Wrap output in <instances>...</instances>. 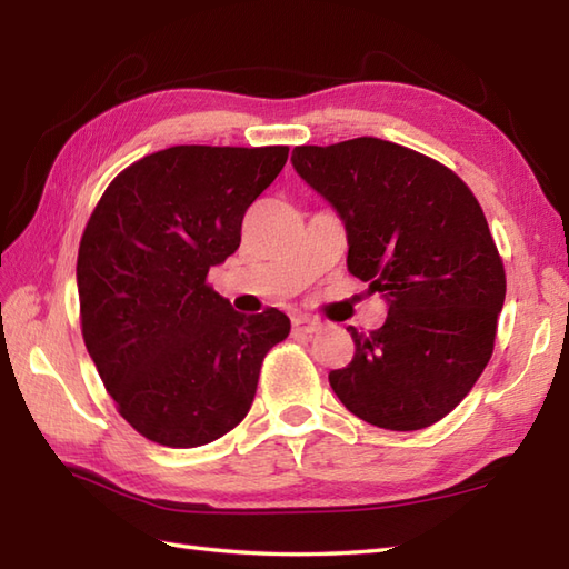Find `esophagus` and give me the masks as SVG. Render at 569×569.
<instances>
[{
    "label": "esophagus",
    "mask_w": 569,
    "mask_h": 569,
    "mask_svg": "<svg viewBox=\"0 0 569 569\" xmlns=\"http://www.w3.org/2000/svg\"><path fill=\"white\" fill-rule=\"evenodd\" d=\"M318 330H320V322L316 318H306V316L293 318V332L296 335H312Z\"/></svg>",
    "instance_id": "esophagus-1"
}]
</instances>
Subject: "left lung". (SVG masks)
I'll use <instances>...</instances> for the list:
<instances>
[{
    "mask_svg": "<svg viewBox=\"0 0 569 569\" xmlns=\"http://www.w3.org/2000/svg\"><path fill=\"white\" fill-rule=\"evenodd\" d=\"M293 168L347 229V269L389 300L379 330L330 371L347 410L386 430H420L462 401L489 365L506 271L475 192L450 168L359 137L296 147Z\"/></svg>",
    "mask_w": 569,
    "mask_h": 569,
    "instance_id": "8db88e82",
    "label": "left lung"
}]
</instances>
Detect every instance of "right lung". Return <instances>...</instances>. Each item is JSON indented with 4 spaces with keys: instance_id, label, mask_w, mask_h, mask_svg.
Masks as SVG:
<instances>
[{
    "instance_id": "right-lung-1",
    "label": "right lung",
    "mask_w": 569,
    "mask_h": 569,
    "mask_svg": "<svg viewBox=\"0 0 569 569\" xmlns=\"http://www.w3.org/2000/svg\"><path fill=\"white\" fill-rule=\"evenodd\" d=\"M288 147H171L119 173L78 249L84 347L119 416L151 442L200 447L249 413L261 361L291 332L241 316L208 283Z\"/></svg>"
}]
</instances>
